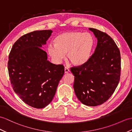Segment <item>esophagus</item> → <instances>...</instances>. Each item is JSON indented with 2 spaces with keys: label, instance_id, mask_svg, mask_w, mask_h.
<instances>
[{
  "label": "esophagus",
  "instance_id": "obj_1",
  "mask_svg": "<svg viewBox=\"0 0 132 132\" xmlns=\"http://www.w3.org/2000/svg\"><path fill=\"white\" fill-rule=\"evenodd\" d=\"M69 72H70L69 69L68 68V67H65V72L66 73H69Z\"/></svg>",
  "mask_w": 132,
  "mask_h": 132
}]
</instances>
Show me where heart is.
<instances>
[{
  "label": "heart",
  "mask_w": 132,
  "mask_h": 132,
  "mask_svg": "<svg viewBox=\"0 0 132 132\" xmlns=\"http://www.w3.org/2000/svg\"><path fill=\"white\" fill-rule=\"evenodd\" d=\"M94 45L95 39L91 34L70 31L58 35L54 44L48 45V51L57 63H60L67 53V58L72 64L80 66L90 59Z\"/></svg>",
  "instance_id": "heart-1"
}]
</instances>
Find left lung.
Segmentation results:
<instances>
[{
    "mask_svg": "<svg viewBox=\"0 0 132 132\" xmlns=\"http://www.w3.org/2000/svg\"><path fill=\"white\" fill-rule=\"evenodd\" d=\"M97 38L94 53L86 63L72 67L76 97L87 106H96L108 101L117 87L121 73V57L115 42L106 33L89 28Z\"/></svg>",
    "mask_w": 132,
    "mask_h": 132,
    "instance_id": "1",
    "label": "left lung"
}]
</instances>
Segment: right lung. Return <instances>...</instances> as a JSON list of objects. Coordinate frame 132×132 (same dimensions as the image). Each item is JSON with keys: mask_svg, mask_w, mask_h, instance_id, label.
<instances>
[{"mask_svg": "<svg viewBox=\"0 0 132 132\" xmlns=\"http://www.w3.org/2000/svg\"><path fill=\"white\" fill-rule=\"evenodd\" d=\"M52 31H34L21 36L12 46L8 70L14 92L23 102L36 109L44 108L53 100L65 72L63 65L47 60L40 48Z\"/></svg>", "mask_w": 132, "mask_h": 132, "instance_id": "obj_1", "label": "right lung"}]
</instances>
